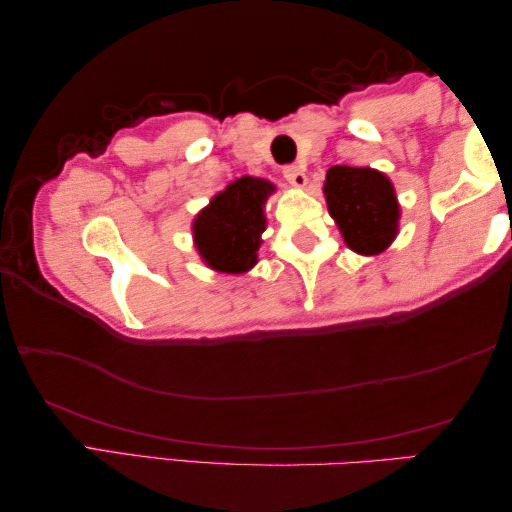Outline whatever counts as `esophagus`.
I'll use <instances>...</instances> for the list:
<instances>
[{
  "mask_svg": "<svg viewBox=\"0 0 512 512\" xmlns=\"http://www.w3.org/2000/svg\"><path fill=\"white\" fill-rule=\"evenodd\" d=\"M283 177H286V181L290 183V186H295V188H304L306 183H308L304 167H299V165H286V167H283Z\"/></svg>",
  "mask_w": 512,
  "mask_h": 512,
  "instance_id": "1",
  "label": "esophagus"
}]
</instances>
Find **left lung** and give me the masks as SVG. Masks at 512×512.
Returning a JSON list of instances; mask_svg holds the SVG:
<instances>
[{"label": "left lung", "mask_w": 512, "mask_h": 512, "mask_svg": "<svg viewBox=\"0 0 512 512\" xmlns=\"http://www.w3.org/2000/svg\"><path fill=\"white\" fill-rule=\"evenodd\" d=\"M324 197L347 247L376 256L399 231V201L390 179L372 167L333 165L326 172Z\"/></svg>", "instance_id": "8db88e82"}]
</instances>
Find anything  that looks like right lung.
Wrapping results in <instances>:
<instances>
[{"mask_svg":"<svg viewBox=\"0 0 512 512\" xmlns=\"http://www.w3.org/2000/svg\"><path fill=\"white\" fill-rule=\"evenodd\" d=\"M274 192L270 181L240 177L211 199L195 222V247L215 272L245 274L258 263L261 233L265 231V201Z\"/></svg>","mask_w":512,"mask_h":512,"instance_id":"obj_1","label":"right lung"}]
</instances>
